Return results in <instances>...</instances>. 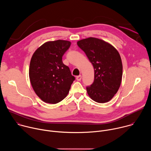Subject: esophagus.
I'll return each instance as SVG.
<instances>
[{
	"label": "esophagus",
	"instance_id": "esophagus-1",
	"mask_svg": "<svg viewBox=\"0 0 151 151\" xmlns=\"http://www.w3.org/2000/svg\"><path fill=\"white\" fill-rule=\"evenodd\" d=\"M76 79V80H77L78 81H80L81 80V79H82V76H81V75H79V76H77Z\"/></svg>",
	"mask_w": 151,
	"mask_h": 151
}]
</instances>
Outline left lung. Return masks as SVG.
I'll return each mask as SVG.
<instances>
[{
	"label": "left lung",
	"instance_id": "8db88e82",
	"mask_svg": "<svg viewBox=\"0 0 151 151\" xmlns=\"http://www.w3.org/2000/svg\"><path fill=\"white\" fill-rule=\"evenodd\" d=\"M94 69L93 83L87 87L94 101L103 103L110 101L117 93L122 76V64L118 51L101 39L88 37L78 41Z\"/></svg>",
	"mask_w": 151,
	"mask_h": 151
}]
</instances>
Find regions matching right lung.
Instances as JSON below:
<instances>
[{"label":"right lung","instance_id":"1","mask_svg":"<svg viewBox=\"0 0 151 151\" xmlns=\"http://www.w3.org/2000/svg\"><path fill=\"white\" fill-rule=\"evenodd\" d=\"M70 45V42L64 40L47 42L32 55L30 81L36 95L45 103L55 104L63 100L75 79L69 68L62 61Z\"/></svg>","mask_w":151,"mask_h":151}]
</instances>
